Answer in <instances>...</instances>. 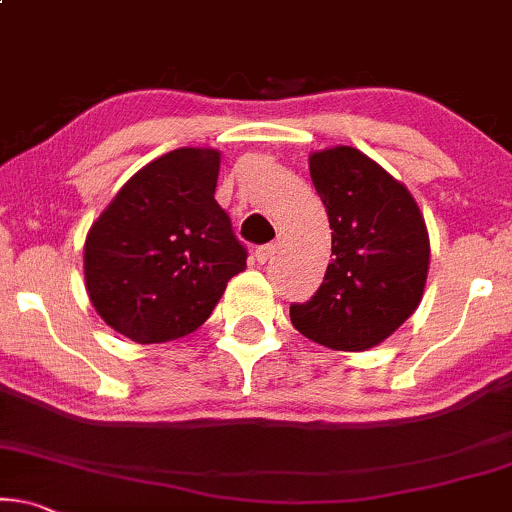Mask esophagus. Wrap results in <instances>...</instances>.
Instances as JSON below:
<instances>
[{
    "mask_svg": "<svg viewBox=\"0 0 512 512\" xmlns=\"http://www.w3.org/2000/svg\"><path fill=\"white\" fill-rule=\"evenodd\" d=\"M274 255H276V245H274V243L262 245V248H257V250H255V260L260 262V264H267V262H271V260H274Z\"/></svg>",
    "mask_w": 512,
    "mask_h": 512,
    "instance_id": "1",
    "label": "esophagus"
}]
</instances>
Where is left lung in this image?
<instances>
[{
  "label": "left lung",
  "mask_w": 512,
  "mask_h": 512,
  "mask_svg": "<svg viewBox=\"0 0 512 512\" xmlns=\"http://www.w3.org/2000/svg\"><path fill=\"white\" fill-rule=\"evenodd\" d=\"M309 173L332 229V262L292 325L332 351L379 346L424 297L431 238L403 182L356 147L309 154Z\"/></svg>",
  "instance_id": "left-lung-1"
}]
</instances>
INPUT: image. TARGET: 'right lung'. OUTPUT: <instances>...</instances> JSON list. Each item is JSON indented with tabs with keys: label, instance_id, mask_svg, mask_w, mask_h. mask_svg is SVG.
<instances>
[{
	"label": "right lung",
	"instance_id": "1",
	"mask_svg": "<svg viewBox=\"0 0 512 512\" xmlns=\"http://www.w3.org/2000/svg\"><path fill=\"white\" fill-rule=\"evenodd\" d=\"M222 152L180 147L142 166L95 217L84 243L91 304L119 335L161 344L206 323L245 248L215 201Z\"/></svg>",
	"mask_w": 512,
	"mask_h": 512
}]
</instances>
